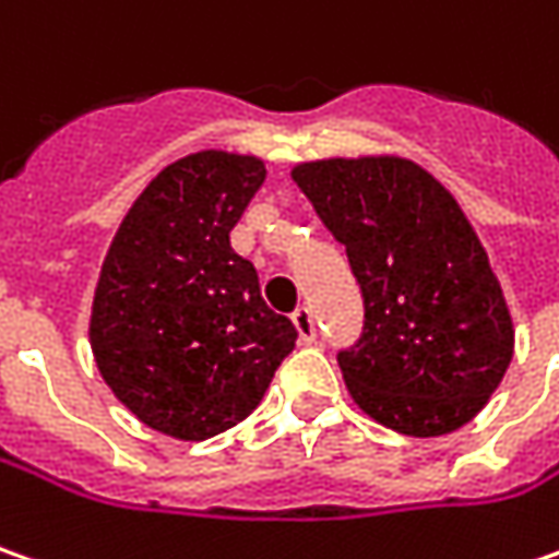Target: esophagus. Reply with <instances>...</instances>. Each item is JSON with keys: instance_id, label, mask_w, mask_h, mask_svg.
<instances>
[{"instance_id": "34e87169", "label": "esophagus", "mask_w": 559, "mask_h": 559, "mask_svg": "<svg viewBox=\"0 0 559 559\" xmlns=\"http://www.w3.org/2000/svg\"><path fill=\"white\" fill-rule=\"evenodd\" d=\"M294 324H297V334L302 343H316V318L309 312V306H297L294 309Z\"/></svg>"}]
</instances>
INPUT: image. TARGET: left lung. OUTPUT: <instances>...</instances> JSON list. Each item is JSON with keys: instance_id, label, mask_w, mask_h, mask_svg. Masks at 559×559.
Masks as SVG:
<instances>
[{"instance_id": "obj_1", "label": "left lung", "mask_w": 559, "mask_h": 559, "mask_svg": "<svg viewBox=\"0 0 559 559\" xmlns=\"http://www.w3.org/2000/svg\"><path fill=\"white\" fill-rule=\"evenodd\" d=\"M346 247L365 328L337 356L361 412L395 433L471 424L508 374L513 321L452 191L405 157H331L290 169Z\"/></svg>"}]
</instances>
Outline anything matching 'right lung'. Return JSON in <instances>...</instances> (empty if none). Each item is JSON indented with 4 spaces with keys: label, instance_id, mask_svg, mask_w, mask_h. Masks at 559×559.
Segmentation results:
<instances>
[{
    "label": "right lung",
    "instance_id": "obj_1",
    "mask_svg": "<svg viewBox=\"0 0 559 559\" xmlns=\"http://www.w3.org/2000/svg\"><path fill=\"white\" fill-rule=\"evenodd\" d=\"M265 182L253 154L198 151L160 169L120 222L92 299L95 365L145 427L201 442L241 424L297 346L231 228Z\"/></svg>",
    "mask_w": 559,
    "mask_h": 559
}]
</instances>
